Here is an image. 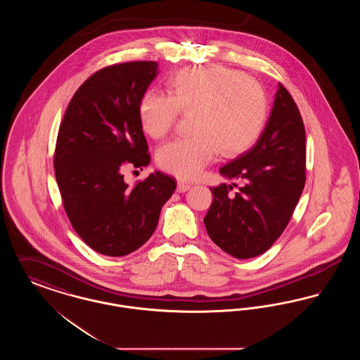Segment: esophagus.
I'll list each match as a JSON object with an SVG mask.
<instances>
[{"instance_id":"34e87169","label":"esophagus","mask_w":360,"mask_h":360,"mask_svg":"<svg viewBox=\"0 0 360 360\" xmlns=\"http://www.w3.org/2000/svg\"><path fill=\"white\" fill-rule=\"evenodd\" d=\"M190 188V184L184 182V181H178V186H176V191L178 193H185Z\"/></svg>"}]
</instances>
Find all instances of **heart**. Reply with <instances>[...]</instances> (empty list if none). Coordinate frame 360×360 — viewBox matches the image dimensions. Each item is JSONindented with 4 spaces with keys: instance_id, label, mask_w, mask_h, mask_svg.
Instances as JSON below:
<instances>
[{
    "instance_id": "1",
    "label": "heart",
    "mask_w": 360,
    "mask_h": 360,
    "mask_svg": "<svg viewBox=\"0 0 360 360\" xmlns=\"http://www.w3.org/2000/svg\"><path fill=\"white\" fill-rule=\"evenodd\" d=\"M194 112V135L162 146L156 162L181 179H194L217 154H241L260 136L269 113L264 89L255 79L224 66L194 68L178 72L170 94L150 89L140 98L137 113L143 131L165 137L179 113Z\"/></svg>"
}]
</instances>
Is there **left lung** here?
<instances>
[{"label": "left lung", "instance_id": "8db88e82", "mask_svg": "<svg viewBox=\"0 0 360 360\" xmlns=\"http://www.w3.org/2000/svg\"><path fill=\"white\" fill-rule=\"evenodd\" d=\"M305 128L290 93L278 85L274 106L257 144L225 165L220 174L241 182L210 188L213 202L204 224L226 254L248 259L264 254L285 231L305 186ZM236 186V184H232Z\"/></svg>", "mask_w": 360, "mask_h": 360}]
</instances>
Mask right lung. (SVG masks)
Segmentation results:
<instances>
[{
	"mask_svg": "<svg viewBox=\"0 0 360 360\" xmlns=\"http://www.w3.org/2000/svg\"><path fill=\"white\" fill-rule=\"evenodd\" d=\"M156 62H128L94 72L75 91L59 127L55 178L70 223L94 251L124 257L150 239L176 188L160 172L128 188L122 170L151 162L139 120Z\"/></svg>",
	"mask_w": 360,
	"mask_h": 360,
	"instance_id": "obj_1",
	"label": "right lung"
}]
</instances>
